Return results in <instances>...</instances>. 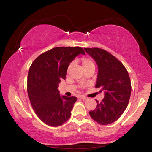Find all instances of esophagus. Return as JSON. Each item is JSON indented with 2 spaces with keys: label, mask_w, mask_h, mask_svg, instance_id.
I'll return each instance as SVG.
<instances>
[{
  "label": "esophagus",
  "mask_w": 152,
  "mask_h": 152,
  "mask_svg": "<svg viewBox=\"0 0 152 152\" xmlns=\"http://www.w3.org/2000/svg\"><path fill=\"white\" fill-rule=\"evenodd\" d=\"M79 98H80V99H81L82 100H83V101L87 99V98H86V97H85V96H83V95H81V96L79 97Z\"/></svg>",
  "instance_id": "esophagus-1"
}]
</instances>
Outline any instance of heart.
Here are the masks:
<instances>
[{"instance_id":"b5f03b06","label":"heart","mask_w":152,"mask_h":152,"mask_svg":"<svg viewBox=\"0 0 152 152\" xmlns=\"http://www.w3.org/2000/svg\"><path fill=\"white\" fill-rule=\"evenodd\" d=\"M81 62H82V65H83V66L84 69H86L87 67H89L90 66L94 65V63L93 61L90 59L88 57H83L81 58ZM74 63L71 62L70 64H69L68 67H67V71H69L70 69H71L72 66H73Z\"/></svg>"}]
</instances>
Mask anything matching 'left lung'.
<instances>
[{
	"mask_svg": "<svg viewBox=\"0 0 152 152\" xmlns=\"http://www.w3.org/2000/svg\"><path fill=\"white\" fill-rule=\"evenodd\" d=\"M98 66L95 87L104 91L101 102L89 111L91 118L101 125H107L119 119L127 107L131 95V81L124 65L105 50L99 48H84Z\"/></svg>",
	"mask_w": 152,
	"mask_h": 152,
	"instance_id": "8db88e82",
	"label": "left lung"
}]
</instances>
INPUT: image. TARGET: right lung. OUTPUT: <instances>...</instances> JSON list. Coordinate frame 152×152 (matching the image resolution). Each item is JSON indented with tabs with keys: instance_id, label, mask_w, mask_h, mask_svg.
Returning <instances> with one entry per match:
<instances>
[{
	"instance_id": "right-lung-1",
	"label": "right lung",
	"mask_w": 152,
	"mask_h": 152,
	"mask_svg": "<svg viewBox=\"0 0 152 152\" xmlns=\"http://www.w3.org/2000/svg\"><path fill=\"white\" fill-rule=\"evenodd\" d=\"M85 55L81 47H55L39 55L32 63L27 78V92L32 107L45 124L58 127L68 120L77 100L61 96V80L65 79L69 64L76 56Z\"/></svg>"
}]
</instances>
